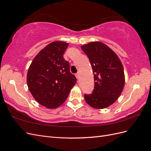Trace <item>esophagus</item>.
Listing matches in <instances>:
<instances>
[{
  "label": "esophagus",
  "mask_w": 151,
  "mask_h": 151,
  "mask_svg": "<svg viewBox=\"0 0 151 151\" xmlns=\"http://www.w3.org/2000/svg\"><path fill=\"white\" fill-rule=\"evenodd\" d=\"M76 77H77V79H79V77H80V74L79 72H77V74H76Z\"/></svg>",
  "instance_id": "34e87169"
}]
</instances>
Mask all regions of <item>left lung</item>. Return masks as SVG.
Here are the masks:
<instances>
[{
	"label": "left lung",
	"mask_w": 151,
	"mask_h": 151,
	"mask_svg": "<svg viewBox=\"0 0 151 151\" xmlns=\"http://www.w3.org/2000/svg\"><path fill=\"white\" fill-rule=\"evenodd\" d=\"M81 48L89 58L94 78L92 94H84L86 101L96 109L108 107L116 101L124 87L122 62L116 54L101 42H91Z\"/></svg>",
	"instance_id": "left-lung-1"
}]
</instances>
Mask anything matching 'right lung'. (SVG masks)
I'll use <instances>...</instances> for the list:
<instances>
[{"label":"right lung","instance_id":"add662e5","mask_svg":"<svg viewBox=\"0 0 151 151\" xmlns=\"http://www.w3.org/2000/svg\"><path fill=\"white\" fill-rule=\"evenodd\" d=\"M68 43L53 42L38 53L27 74L29 90L35 100L48 108H56L65 102L77 79L70 72L63 53Z\"/></svg>","mask_w":151,"mask_h":151}]
</instances>
